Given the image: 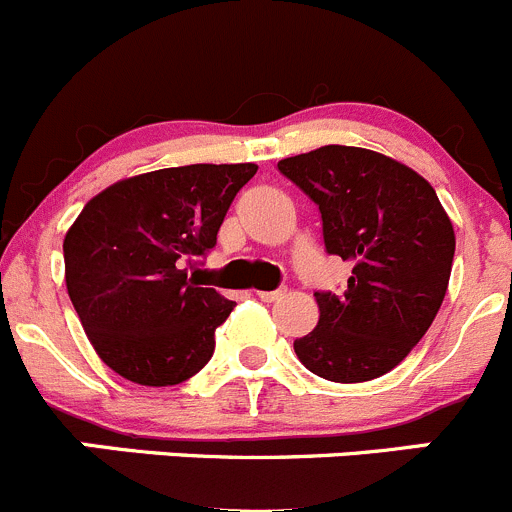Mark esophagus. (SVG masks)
Segmentation results:
<instances>
[{
  "label": "esophagus",
  "instance_id": "obj_1",
  "mask_svg": "<svg viewBox=\"0 0 512 512\" xmlns=\"http://www.w3.org/2000/svg\"><path fill=\"white\" fill-rule=\"evenodd\" d=\"M282 295H285V290H260L257 292V297H260L262 302H275V300H280Z\"/></svg>",
  "mask_w": 512,
  "mask_h": 512
}]
</instances>
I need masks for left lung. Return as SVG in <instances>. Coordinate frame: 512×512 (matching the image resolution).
Listing matches in <instances>:
<instances>
[{
  "label": "left lung",
  "mask_w": 512,
  "mask_h": 512,
  "mask_svg": "<svg viewBox=\"0 0 512 512\" xmlns=\"http://www.w3.org/2000/svg\"><path fill=\"white\" fill-rule=\"evenodd\" d=\"M322 215L330 255L352 262L342 295L315 292L320 320L295 340L302 365L365 382L408 357L448 292L455 232L425 177L362 147L325 145L277 162Z\"/></svg>",
  "instance_id": "left-lung-1"
}]
</instances>
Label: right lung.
<instances>
[{"instance_id":"1","label":"right lung","mask_w":512,"mask_h":512,"mask_svg":"<svg viewBox=\"0 0 512 512\" xmlns=\"http://www.w3.org/2000/svg\"><path fill=\"white\" fill-rule=\"evenodd\" d=\"M257 165H187L127 177L84 205L64 237V282L89 342L124 380L167 388L215 352L235 302L187 277L212 250Z\"/></svg>"}]
</instances>
